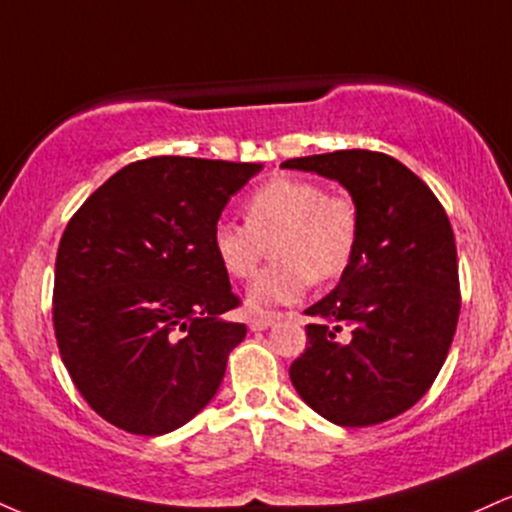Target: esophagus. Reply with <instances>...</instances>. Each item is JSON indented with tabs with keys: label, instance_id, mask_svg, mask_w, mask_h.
Returning a JSON list of instances; mask_svg holds the SVG:
<instances>
[{
	"label": "esophagus",
	"instance_id": "esophagus-1",
	"mask_svg": "<svg viewBox=\"0 0 512 512\" xmlns=\"http://www.w3.org/2000/svg\"><path fill=\"white\" fill-rule=\"evenodd\" d=\"M274 324V319L272 317H255V319H250V329L252 331H264V329H269V326Z\"/></svg>",
	"mask_w": 512,
	"mask_h": 512
}]
</instances>
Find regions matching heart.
Masks as SVG:
<instances>
[{
	"label": "heart",
	"mask_w": 512,
	"mask_h": 512,
	"mask_svg": "<svg viewBox=\"0 0 512 512\" xmlns=\"http://www.w3.org/2000/svg\"><path fill=\"white\" fill-rule=\"evenodd\" d=\"M245 224L221 219L212 229V250L226 274L250 281L264 250L274 262L248 293L252 310L293 303L310 281L329 283L353 262L360 240V207L343 190L326 193L322 183L276 176L245 197Z\"/></svg>",
	"instance_id": "obj_1"
}]
</instances>
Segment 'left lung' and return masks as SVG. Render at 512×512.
Listing matches in <instances>:
<instances>
[{"label": "left lung", "instance_id": "1", "mask_svg": "<svg viewBox=\"0 0 512 512\" xmlns=\"http://www.w3.org/2000/svg\"><path fill=\"white\" fill-rule=\"evenodd\" d=\"M283 169L336 178L360 207V240L338 286L305 315L307 348L291 381L341 427H372L432 389L460 315L455 236L420 176L384 152L336 150Z\"/></svg>", "mask_w": 512, "mask_h": 512}]
</instances>
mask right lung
I'll return each mask as SVG.
<instances>
[{
  "label": "right lung",
  "instance_id": "right-lung-1",
  "mask_svg": "<svg viewBox=\"0 0 512 512\" xmlns=\"http://www.w3.org/2000/svg\"><path fill=\"white\" fill-rule=\"evenodd\" d=\"M260 164L150 157L80 205L59 240L52 322L85 403L128 434L159 436L217 393L248 326L212 250L226 202Z\"/></svg>",
  "mask_w": 512,
  "mask_h": 512
}]
</instances>
